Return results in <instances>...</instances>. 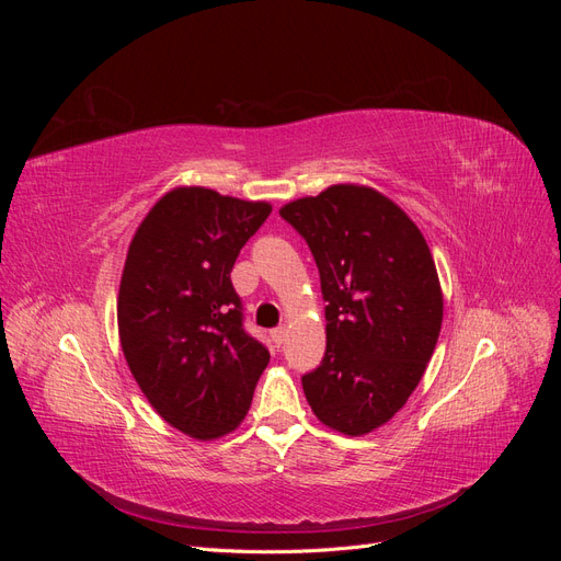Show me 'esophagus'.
<instances>
[{"label":"esophagus","instance_id":"34e87169","mask_svg":"<svg viewBox=\"0 0 561 561\" xmlns=\"http://www.w3.org/2000/svg\"><path fill=\"white\" fill-rule=\"evenodd\" d=\"M285 336H287V330H285V328H276V330H271V342H274L278 348L283 346Z\"/></svg>","mask_w":561,"mask_h":561}]
</instances>
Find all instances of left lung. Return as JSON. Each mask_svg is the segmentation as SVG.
<instances>
[{"instance_id":"obj_1","label":"left lung","mask_w":561,"mask_h":561,"mask_svg":"<svg viewBox=\"0 0 561 561\" xmlns=\"http://www.w3.org/2000/svg\"><path fill=\"white\" fill-rule=\"evenodd\" d=\"M280 217L309 243L328 301V348L301 377L304 396L328 428L367 435L402 410L435 351L445 301L431 248L365 184H332Z\"/></svg>"}]
</instances>
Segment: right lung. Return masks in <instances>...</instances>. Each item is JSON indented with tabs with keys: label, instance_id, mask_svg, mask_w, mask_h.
Returning a JSON list of instances; mask_svg holds the SVG:
<instances>
[{
	"label": "right lung",
	"instance_id": "obj_1",
	"mask_svg": "<svg viewBox=\"0 0 561 561\" xmlns=\"http://www.w3.org/2000/svg\"><path fill=\"white\" fill-rule=\"evenodd\" d=\"M268 213L266 201L175 186L128 245L116 299L124 358L157 414L203 443L241 426L268 365L231 285L236 257Z\"/></svg>",
	"mask_w": 561,
	"mask_h": 561
}]
</instances>
